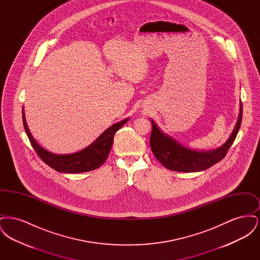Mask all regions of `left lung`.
<instances>
[{"label":"left lung","mask_w":260,"mask_h":260,"mask_svg":"<svg viewBox=\"0 0 260 260\" xmlns=\"http://www.w3.org/2000/svg\"><path fill=\"white\" fill-rule=\"evenodd\" d=\"M242 117L243 105L242 102H240L239 117L232 134L220 147L210 151H197L187 148L172 136L165 134L156 123L150 119L152 124V133L150 136L151 150L158 161L171 171L196 173L208 170L225 157L238 135Z\"/></svg>","instance_id":"left-lung-1"}]
</instances>
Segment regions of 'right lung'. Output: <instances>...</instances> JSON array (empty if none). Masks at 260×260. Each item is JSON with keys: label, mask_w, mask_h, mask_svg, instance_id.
Returning <instances> with one entry per match:
<instances>
[{"label": "right lung", "mask_w": 260, "mask_h": 260, "mask_svg": "<svg viewBox=\"0 0 260 260\" xmlns=\"http://www.w3.org/2000/svg\"><path fill=\"white\" fill-rule=\"evenodd\" d=\"M22 119L26 135L31 142V145L37 152L39 157L48 166H50L51 169L55 170L56 172L64 173H86L89 171H93L99 168L101 165H103L110 153L113 144V138L116 132L119 131L129 120L128 118H126L121 122L112 124L111 126L105 129L86 148L73 154L60 155L53 154L50 151L43 148L36 141V139L32 136L26 123L24 108H22Z\"/></svg>", "instance_id": "right-lung-1"}]
</instances>
